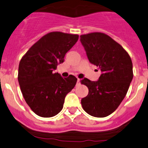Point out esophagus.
<instances>
[{"label":"esophagus","mask_w":148,"mask_h":148,"mask_svg":"<svg viewBox=\"0 0 148 148\" xmlns=\"http://www.w3.org/2000/svg\"><path fill=\"white\" fill-rule=\"evenodd\" d=\"M76 84H77V85H79V84H80V80H79V78H77V83H76Z\"/></svg>","instance_id":"esophagus-1"}]
</instances>
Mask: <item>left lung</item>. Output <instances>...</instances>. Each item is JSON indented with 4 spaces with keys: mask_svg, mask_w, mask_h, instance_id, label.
Masks as SVG:
<instances>
[{
    "mask_svg": "<svg viewBox=\"0 0 148 148\" xmlns=\"http://www.w3.org/2000/svg\"><path fill=\"white\" fill-rule=\"evenodd\" d=\"M80 42L89 62L102 72L98 81L82 79L89 94L81 104L93 117H107L118 108L128 92L134 75L132 59L119 43L103 33L82 35Z\"/></svg>",
    "mask_w": 148,
    "mask_h": 148,
    "instance_id": "1",
    "label": "left lung"
}]
</instances>
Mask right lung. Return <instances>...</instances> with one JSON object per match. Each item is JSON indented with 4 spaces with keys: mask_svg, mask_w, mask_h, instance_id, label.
<instances>
[{
    "mask_svg": "<svg viewBox=\"0 0 148 148\" xmlns=\"http://www.w3.org/2000/svg\"><path fill=\"white\" fill-rule=\"evenodd\" d=\"M78 35L51 32L42 37L21 58L18 81L26 103L36 114L54 117L62 110L66 96L77 78L54 73L58 64L77 42Z\"/></svg>",
    "mask_w": 148,
    "mask_h": 148,
    "instance_id": "obj_1",
    "label": "right lung"
}]
</instances>
